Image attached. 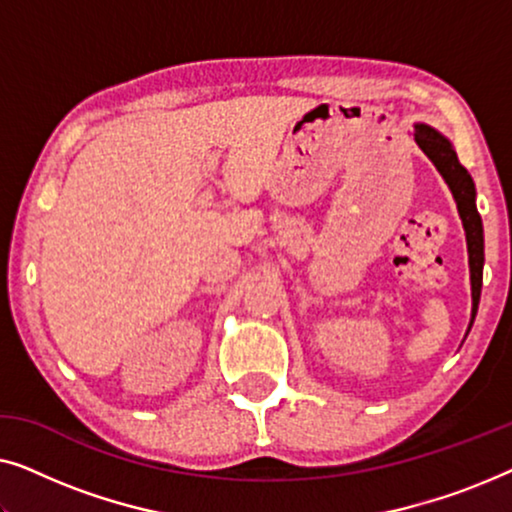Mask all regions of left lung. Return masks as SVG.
I'll list each match as a JSON object with an SVG mask.
<instances>
[{"instance_id": "left-lung-1", "label": "left lung", "mask_w": 512, "mask_h": 512, "mask_svg": "<svg viewBox=\"0 0 512 512\" xmlns=\"http://www.w3.org/2000/svg\"><path fill=\"white\" fill-rule=\"evenodd\" d=\"M415 142L422 149L436 170L443 174L445 184L450 186L457 202L461 223L466 230V247H468V268H471V296H473V310H471V331L475 314H478L480 291H482V265H485V235H482V219L475 207V184L471 174L464 165L459 163L457 151L452 149L450 139L433 130L431 125L417 123L415 125Z\"/></svg>"}]
</instances>
